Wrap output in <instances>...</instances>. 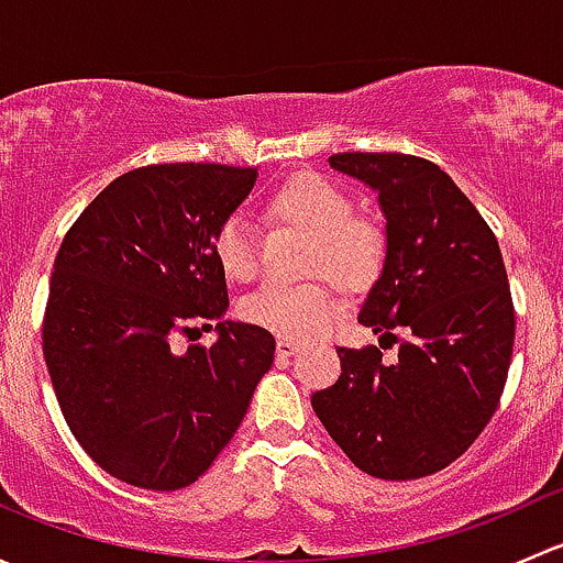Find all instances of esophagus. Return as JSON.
Wrapping results in <instances>:
<instances>
[{
	"instance_id": "1",
	"label": "esophagus",
	"mask_w": 563,
	"mask_h": 563,
	"mask_svg": "<svg viewBox=\"0 0 563 563\" xmlns=\"http://www.w3.org/2000/svg\"><path fill=\"white\" fill-rule=\"evenodd\" d=\"M277 356H283V360H288V356H294L299 351V345L294 343V340H286V338H277V345H275Z\"/></svg>"
}]
</instances>
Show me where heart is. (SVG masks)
Masks as SVG:
<instances>
[{"mask_svg":"<svg viewBox=\"0 0 563 563\" xmlns=\"http://www.w3.org/2000/svg\"><path fill=\"white\" fill-rule=\"evenodd\" d=\"M272 212L283 223L313 236L308 272L323 275L343 291H365L387 264V231L371 218H356V203L343 187L321 176H299L275 198ZM212 253L231 280L245 283L258 269V236L245 212H231L212 236ZM247 323L286 340L318 338L338 316V299L323 283H269L242 299Z\"/></svg>","mask_w":563,"mask_h":563,"instance_id":"heart-1","label":"heart"}]
</instances>
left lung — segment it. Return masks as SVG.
Instances as JSON below:
<instances>
[{
  "label": "left lung",
  "instance_id": "8db88e82",
  "mask_svg": "<svg viewBox=\"0 0 563 563\" xmlns=\"http://www.w3.org/2000/svg\"><path fill=\"white\" fill-rule=\"evenodd\" d=\"M329 163L378 192L389 250L360 321L400 349L389 365L378 345H340V378L310 402L360 471L430 476L479 439L501 402L515 345L501 247L450 174L424 157L340 152Z\"/></svg>",
  "mask_w": 563,
  "mask_h": 563
}]
</instances>
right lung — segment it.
<instances>
[{"instance_id": "obj_1", "label": "right lung", "mask_w": 563, "mask_h": 563, "mask_svg": "<svg viewBox=\"0 0 563 563\" xmlns=\"http://www.w3.org/2000/svg\"><path fill=\"white\" fill-rule=\"evenodd\" d=\"M255 168L157 163L117 176L62 240L43 356L62 417L89 457L144 490L192 485L245 419L275 338L220 321L212 345L175 349L229 308L212 253ZM201 329H212L203 323Z\"/></svg>"}]
</instances>
